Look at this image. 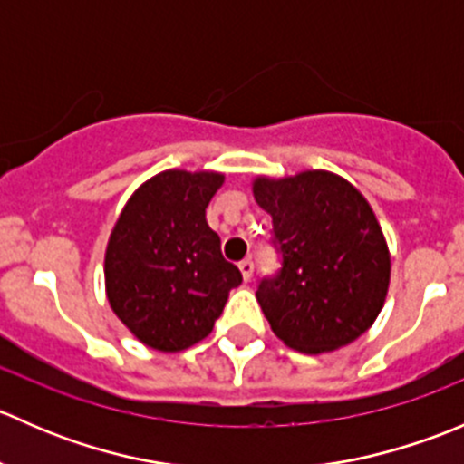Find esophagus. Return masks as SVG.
Wrapping results in <instances>:
<instances>
[{"label": "esophagus", "mask_w": 464, "mask_h": 464, "mask_svg": "<svg viewBox=\"0 0 464 464\" xmlns=\"http://www.w3.org/2000/svg\"><path fill=\"white\" fill-rule=\"evenodd\" d=\"M237 266H240V271H242V278H245L246 283H249L251 276H254V260L245 258V260H242L240 265H237Z\"/></svg>", "instance_id": "obj_1"}]
</instances>
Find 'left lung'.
I'll return each mask as SVG.
<instances>
[{"label":"left lung","instance_id":"obj_1","mask_svg":"<svg viewBox=\"0 0 464 464\" xmlns=\"http://www.w3.org/2000/svg\"><path fill=\"white\" fill-rule=\"evenodd\" d=\"M254 198L271 215V242L283 260L256 292L274 334L307 354L353 343L382 312L391 280V256L371 204L325 170L258 177Z\"/></svg>","mask_w":464,"mask_h":464}]
</instances>
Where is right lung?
<instances>
[{
	"label": "right lung",
	"mask_w": 464,
	"mask_h": 464,
	"mask_svg": "<svg viewBox=\"0 0 464 464\" xmlns=\"http://www.w3.org/2000/svg\"><path fill=\"white\" fill-rule=\"evenodd\" d=\"M222 181L219 172H159L116 219L105 251L107 301L150 348L179 353L202 341L242 283L206 222Z\"/></svg>",
	"instance_id": "obj_1"
}]
</instances>
